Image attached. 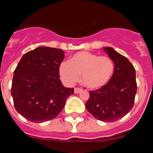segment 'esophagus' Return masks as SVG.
I'll list each match as a JSON object with an SVG mask.
<instances>
[{
  "label": "esophagus",
  "mask_w": 153,
  "mask_h": 153,
  "mask_svg": "<svg viewBox=\"0 0 153 153\" xmlns=\"http://www.w3.org/2000/svg\"><path fill=\"white\" fill-rule=\"evenodd\" d=\"M82 91H83V90L81 88H77V87H75V88H74V93H79Z\"/></svg>",
  "instance_id": "esophagus-1"
}]
</instances>
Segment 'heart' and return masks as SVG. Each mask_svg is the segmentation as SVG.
<instances>
[{
    "mask_svg": "<svg viewBox=\"0 0 153 153\" xmlns=\"http://www.w3.org/2000/svg\"><path fill=\"white\" fill-rule=\"evenodd\" d=\"M114 70V62L109 56L80 51L73 55L69 62H63L59 73L62 79L69 85L78 81L79 75L82 74L83 85L94 90L107 84Z\"/></svg>",
    "mask_w": 153,
    "mask_h": 153,
    "instance_id": "b5f03b06",
    "label": "heart"
}]
</instances>
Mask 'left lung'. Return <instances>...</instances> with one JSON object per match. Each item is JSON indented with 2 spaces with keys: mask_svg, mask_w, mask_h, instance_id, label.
Returning a JSON list of instances; mask_svg holds the SVG:
<instances>
[{
  "mask_svg": "<svg viewBox=\"0 0 153 153\" xmlns=\"http://www.w3.org/2000/svg\"><path fill=\"white\" fill-rule=\"evenodd\" d=\"M104 49L114 62V73L107 84L89 92L86 107L96 119L111 123L123 118L133 107L137 83L136 70L129 60L111 47Z\"/></svg>",
  "mask_w": 153,
  "mask_h": 153,
  "instance_id": "left-lung-1",
  "label": "left lung"
}]
</instances>
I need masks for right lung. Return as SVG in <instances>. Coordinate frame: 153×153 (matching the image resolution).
<instances>
[{
	"instance_id": "right-lung-1",
	"label": "right lung",
	"mask_w": 153,
	"mask_h": 153,
	"mask_svg": "<svg viewBox=\"0 0 153 153\" xmlns=\"http://www.w3.org/2000/svg\"><path fill=\"white\" fill-rule=\"evenodd\" d=\"M64 52L40 47L26 53L17 64L12 80L11 95L16 110L33 123L53 120L60 114L74 88L60 79Z\"/></svg>"
}]
</instances>
